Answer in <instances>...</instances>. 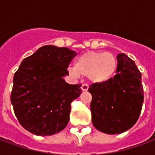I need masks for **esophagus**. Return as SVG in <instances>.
<instances>
[{"instance_id": "obj_1", "label": "esophagus", "mask_w": 155, "mask_h": 155, "mask_svg": "<svg viewBox=\"0 0 155 155\" xmlns=\"http://www.w3.org/2000/svg\"><path fill=\"white\" fill-rule=\"evenodd\" d=\"M88 89H89V85L86 84H82V86H81V90L82 91H87Z\"/></svg>"}]
</instances>
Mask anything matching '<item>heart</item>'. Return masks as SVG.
<instances>
[{
    "instance_id": "b5f03b06",
    "label": "heart",
    "mask_w": 155,
    "mask_h": 155,
    "mask_svg": "<svg viewBox=\"0 0 155 155\" xmlns=\"http://www.w3.org/2000/svg\"><path fill=\"white\" fill-rule=\"evenodd\" d=\"M118 68L117 57L105 51H88L74 61V67L70 69L72 75L88 76L94 84H103L113 79Z\"/></svg>"
}]
</instances>
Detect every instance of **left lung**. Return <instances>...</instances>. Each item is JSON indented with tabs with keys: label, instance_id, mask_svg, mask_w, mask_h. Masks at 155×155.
<instances>
[{
	"label": "left lung",
	"instance_id": "8db88e82",
	"mask_svg": "<svg viewBox=\"0 0 155 155\" xmlns=\"http://www.w3.org/2000/svg\"><path fill=\"white\" fill-rule=\"evenodd\" d=\"M117 74L103 84H92L91 110L95 129L110 134L130 130L140 117L143 102L141 73L126 54L117 55Z\"/></svg>",
	"mask_w": 155,
	"mask_h": 155
}]
</instances>
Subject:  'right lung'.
Here are the masks:
<instances>
[{
    "label": "right lung",
    "mask_w": 155,
    "mask_h": 155,
    "mask_svg": "<svg viewBox=\"0 0 155 155\" xmlns=\"http://www.w3.org/2000/svg\"><path fill=\"white\" fill-rule=\"evenodd\" d=\"M76 52L44 45L25 58L14 74L11 101L21 126L35 135H52L70 120L71 104L81 84H67V68Z\"/></svg>",
    "instance_id": "right-lung-1"
}]
</instances>
